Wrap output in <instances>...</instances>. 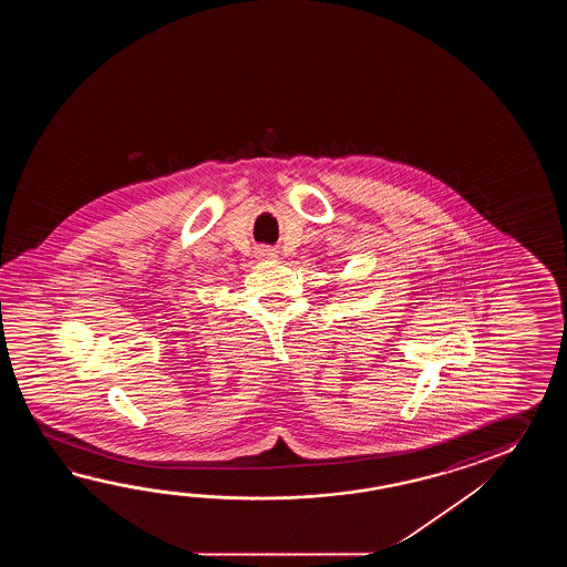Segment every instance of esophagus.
<instances>
[{"mask_svg":"<svg viewBox=\"0 0 567 567\" xmlns=\"http://www.w3.org/2000/svg\"><path fill=\"white\" fill-rule=\"evenodd\" d=\"M259 255H261V257H276V249L264 247V249H259Z\"/></svg>","mask_w":567,"mask_h":567,"instance_id":"1","label":"esophagus"}]
</instances>
